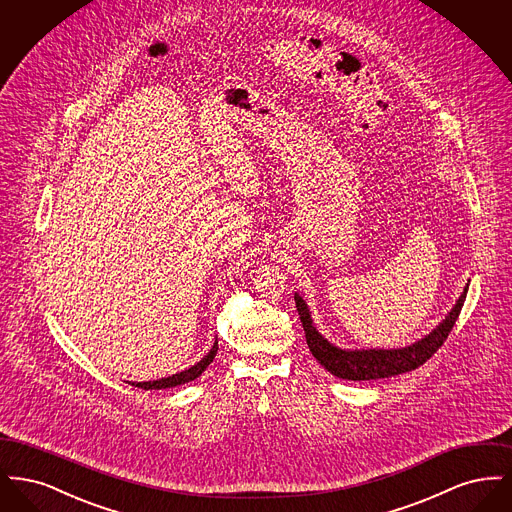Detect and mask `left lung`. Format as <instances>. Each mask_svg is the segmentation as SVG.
Here are the masks:
<instances>
[{"mask_svg":"<svg viewBox=\"0 0 512 512\" xmlns=\"http://www.w3.org/2000/svg\"><path fill=\"white\" fill-rule=\"evenodd\" d=\"M466 292H468V284H466L464 292L461 293V297L457 299L455 307L451 309V313L443 318L428 336L414 341L413 345H409V347H401V349H355V351L340 349V347L332 345L322 334H318L311 313H309V307L299 293H295V307H297V313H299L303 330H305L307 345L318 363L338 378L361 382V380L391 378V376H397V374H403V372H409V370L424 365L443 345V341L447 340L449 332L453 330L457 318L461 315Z\"/></svg>","mask_w":512,"mask_h":512,"instance_id":"obj_1","label":"left lung"}]
</instances>
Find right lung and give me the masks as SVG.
<instances>
[{
	"label": "right lung",
	"mask_w": 512,
	"mask_h": 512,
	"mask_svg": "<svg viewBox=\"0 0 512 512\" xmlns=\"http://www.w3.org/2000/svg\"><path fill=\"white\" fill-rule=\"evenodd\" d=\"M217 351H219V341L215 340L211 351L197 365L190 366L188 370H182L178 374H172L169 378H161V380H153V382H132V386L142 388V390H167V388H174V386H180V384H188V382H192L195 378H199L201 372L213 363Z\"/></svg>",
	"instance_id": "add662e5"
}]
</instances>
